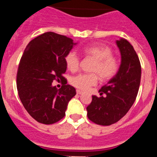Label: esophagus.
Returning a JSON list of instances; mask_svg holds the SVG:
<instances>
[{
    "mask_svg": "<svg viewBox=\"0 0 157 157\" xmlns=\"http://www.w3.org/2000/svg\"><path fill=\"white\" fill-rule=\"evenodd\" d=\"M76 94H82L83 92L81 90H76Z\"/></svg>",
    "mask_w": 157,
    "mask_h": 157,
    "instance_id": "1",
    "label": "esophagus"
}]
</instances>
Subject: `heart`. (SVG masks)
<instances>
[{"label": "heart", "mask_w": 157, "mask_h": 157, "mask_svg": "<svg viewBox=\"0 0 157 157\" xmlns=\"http://www.w3.org/2000/svg\"><path fill=\"white\" fill-rule=\"evenodd\" d=\"M86 55L95 60L91 71L98 73L102 79L111 78L117 72L119 63L117 59L112 55V51L107 46L92 45L84 49ZM67 67L71 71H76L79 67L80 59L75 51H70L65 56ZM98 82V76L94 73H82L74 76L71 84L81 90H88Z\"/></svg>", "instance_id": "1"}]
</instances>
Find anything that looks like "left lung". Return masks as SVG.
I'll use <instances>...</instances> for the list:
<instances>
[{
  "label": "left lung",
  "instance_id": "left-lung-1",
  "mask_svg": "<svg viewBox=\"0 0 157 157\" xmlns=\"http://www.w3.org/2000/svg\"><path fill=\"white\" fill-rule=\"evenodd\" d=\"M121 53L117 74L99 90V97L92 96L87 116L91 121L110 125L121 119L136 99L141 80V65L134 47L127 40H116Z\"/></svg>",
  "mask_w": 157,
  "mask_h": 157
}]
</instances>
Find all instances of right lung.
<instances>
[{"instance_id":"add662e5","label":"right lung","mask_w":157,"mask_h":157,"mask_svg":"<svg viewBox=\"0 0 157 157\" xmlns=\"http://www.w3.org/2000/svg\"><path fill=\"white\" fill-rule=\"evenodd\" d=\"M77 43L57 33H43L27 45L17 73L21 102L31 117L45 124L56 123L65 116L69 101L76 95L73 86L66 85L65 56ZM61 79L60 89L52 81Z\"/></svg>"}]
</instances>
